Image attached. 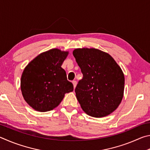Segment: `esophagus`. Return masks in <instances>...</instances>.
Segmentation results:
<instances>
[{
  "label": "esophagus",
  "instance_id": "esophagus-1",
  "mask_svg": "<svg viewBox=\"0 0 150 150\" xmlns=\"http://www.w3.org/2000/svg\"><path fill=\"white\" fill-rule=\"evenodd\" d=\"M72 83H73V86H74V89H75L76 88V85H77L76 81H73Z\"/></svg>",
  "mask_w": 150,
  "mask_h": 150
}]
</instances>
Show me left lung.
<instances>
[{
  "instance_id": "obj_1",
  "label": "left lung",
  "mask_w": 150,
  "mask_h": 150,
  "mask_svg": "<svg viewBox=\"0 0 150 150\" xmlns=\"http://www.w3.org/2000/svg\"><path fill=\"white\" fill-rule=\"evenodd\" d=\"M73 55L83 78L75 89L76 96L86 114L101 118L115 111L124 95L125 76L107 52L94 48H78Z\"/></svg>"
}]
</instances>
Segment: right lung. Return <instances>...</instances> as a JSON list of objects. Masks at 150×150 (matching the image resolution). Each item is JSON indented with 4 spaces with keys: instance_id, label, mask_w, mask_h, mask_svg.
Wrapping results in <instances>:
<instances>
[{
    "instance_id": "right-lung-1",
    "label": "right lung",
    "mask_w": 150,
    "mask_h": 150,
    "mask_svg": "<svg viewBox=\"0 0 150 150\" xmlns=\"http://www.w3.org/2000/svg\"><path fill=\"white\" fill-rule=\"evenodd\" d=\"M69 52L52 49L41 52L28 63L21 77L20 88L29 105L39 112L51 111L59 105L65 93L73 91L61 67Z\"/></svg>"
}]
</instances>
